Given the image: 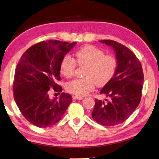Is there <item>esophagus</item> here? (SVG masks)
Returning <instances> with one entry per match:
<instances>
[{
	"label": "esophagus",
	"mask_w": 159,
	"mask_h": 159,
	"mask_svg": "<svg viewBox=\"0 0 159 159\" xmlns=\"http://www.w3.org/2000/svg\"><path fill=\"white\" fill-rule=\"evenodd\" d=\"M73 99H83V98L81 96H76V95H72Z\"/></svg>",
	"instance_id": "obj_1"
}]
</instances>
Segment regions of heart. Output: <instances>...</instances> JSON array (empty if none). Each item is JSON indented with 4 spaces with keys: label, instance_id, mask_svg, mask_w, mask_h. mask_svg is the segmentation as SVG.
Wrapping results in <instances>:
<instances>
[{
    "label": "heart",
    "instance_id": "obj_1",
    "mask_svg": "<svg viewBox=\"0 0 159 159\" xmlns=\"http://www.w3.org/2000/svg\"><path fill=\"white\" fill-rule=\"evenodd\" d=\"M76 61L80 66H85L84 79H75L66 84L68 92L77 96H84L93 91L95 84L105 86L111 80L116 72L118 62L112 55H105L102 50L92 45L83 47L75 53ZM75 59L66 55L60 64V72L66 78H70L75 72Z\"/></svg>",
    "mask_w": 159,
    "mask_h": 159
}]
</instances>
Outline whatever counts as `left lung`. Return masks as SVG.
<instances>
[{"label":"left lung","mask_w":159,"mask_h":159,"mask_svg":"<svg viewBox=\"0 0 159 159\" xmlns=\"http://www.w3.org/2000/svg\"><path fill=\"white\" fill-rule=\"evenodd\" d=\"M99 42L112 47L118 66L113 79L100 91L108 99H95L92 118L104 126H114L123 123L138 106L143 73L141 63L129 48L112 40Z\"/></svg>","instance_id":"1"}]
</instances>
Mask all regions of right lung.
Segmentation results:
<instances>
[{
    "instance_id": "add662e5",
    "label": "right lung",
    "mask_w": 159,
    "mask_h": 159,
    "mask_svg": "<svg viewBox=\"0 0 159 159\" xmlns=\"http://www.w3.org/2000/svg\"><path fill=\"white\" fill-rule=\"evenodd\" d=\"M49 40L32 45L25 51L16 66L13 84V97L25 119L35 126L45 128L57 123L72 102V96L61 93L50 99L49 90L62 91L60 64L65 55L75 46Z\"/></svg>"
}]
</instances>
